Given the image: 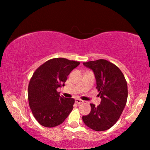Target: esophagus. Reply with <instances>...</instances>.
Segmentation results:
<instances>
[{
    "label": "esophagus",
    "mask_w": 150,
    "mask_h": 150,
    "mask_svg": "<svg viewBox=\"0 0 150 150\" xmlns=\"http://www.w3.org/2000/svg\"><path fill=\"white\" fill-rule=\"evenodd\" d=\"M83 102H84V101H83V100H81V99H80V98L76 99V103H78V104H81V103H83Z\"/></svg>",
    "instance_id": "1"
}]
</instances>
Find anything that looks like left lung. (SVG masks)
Segmentation results:
<instances>
[{
	"mask_svg": "<svg viewBox=\"0 0 150 150\" xmlns=\"http://www.w3.org/2000/svg\"><path fill=\"white\" fill-rule=\"evenodd\" d=\"M83 65L94 74L101 101L97 107L90 104V113L83 116V120L93 130L105 131L118 121L125 108L128 94L127 82L119 68L106 60L89 61Z\"/></svg>",
	"mask_w": 150,
	"mask_h": 150,
	"instance_id": "left-lung-1",
	"label": "left lung"
}]
</instances>
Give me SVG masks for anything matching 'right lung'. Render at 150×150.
<instances>
[{"label":"right lung","mask_w":150,"mask_h":150,"mask_svg":"<svg viewBox=\"0 0 150 150\" xmlns=\"http://www.w3.org/2000/svg\"><path fill=\"white\" fill-rule=\"evenodd\" d=\"M80 63L63 58H53L34 71L28 86V100L33 115L40 125L53 127L63 123L73 110L74 99L60 96L68 75Z\"/></svg>","instance_id":"add662e5"}]
</instances>
